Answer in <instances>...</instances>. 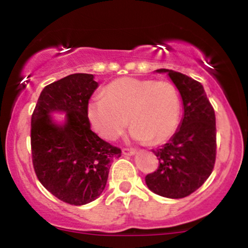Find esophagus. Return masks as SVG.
Instances as JSON below:
<instances>
[{"label": "esophagus", "instance_id": "esophagus-1", "mask_svg": "<svg viewBox=\"0 0 248 248\" xmlns=\"http://www.w3.org/2000/svg\"><path fill=\"white\" fill-rule=\"evenodd\" d=\"M135 152H137V151L133 150V148H122V153H124V155H135Z\"/></svg>", "mask_w": 248, "mask_h": 248}]
</instances>
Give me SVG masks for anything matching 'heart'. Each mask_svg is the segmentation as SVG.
<instances>
[{
  "label": "heart",
  "mask_w": 248,
  "mask_h": 248,
  "mask_svg": "<svg viewBox=\"0 0 248 248\" xmlns=\"http://www.w3.org/2000/svg\"><path fill=\"white\" fill-rule=\"evenodd\" d=\"M181 98L170 80L121 77L88 104V119L93 131L106 140H115L133 127L132 138L157 145L176 132Z\"/></svg>",
  "instance_id": "1"
}]
</instances>
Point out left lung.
I'll return each instance as SVG.
<instances>
[{"label": "left lung", "instance_id": "obj_1", "mask_svg": "<svg viewBox=\"0 0 248 248\" xmlns=\"http://www.w3.org/2000/svg\"><path fill=\"white\" fill-rule=\"evenodd\" d=\"M166 72L179 90L184 116L170 141L153 151L158 169L145 177L148 189L169 199H183L196 191L212 174L216 160V119L202 84L181 72Z\"/></svg>", "mask_w": 248, "mask_h": 248}]
</instances>
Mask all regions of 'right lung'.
<instances>
[{
	"mask_svg": "<svg viewBox=\"0 0 248 248\" xmlns=\"http://www.w3.org/2000/svg\"><path fill=\"white\" fill-rule=\"evenodd\" d=\"M89 74H74L46 85L31 121V147L39 182L53 196L72 205L93 202L102 194L111 161L121 150L90 128L89 98L97 88ZM67 111L62 126L49 113Z\"/></svg>",
	"mask_w": 248,
	"mask_h": 248,
	"instance_id": "add662e5",
	"label": "right lung"
}]
</instances>
